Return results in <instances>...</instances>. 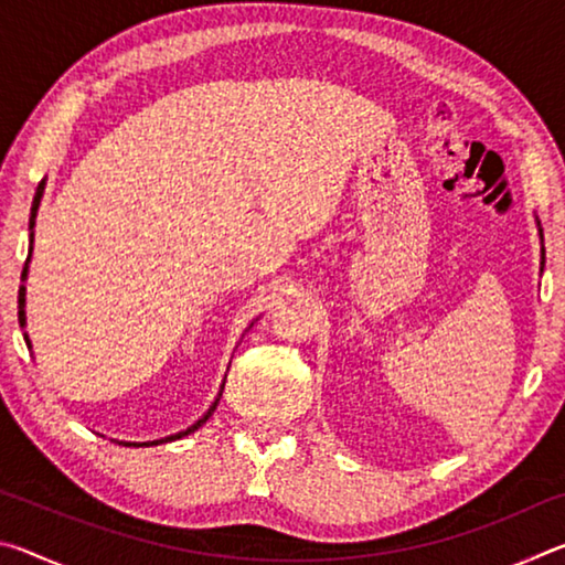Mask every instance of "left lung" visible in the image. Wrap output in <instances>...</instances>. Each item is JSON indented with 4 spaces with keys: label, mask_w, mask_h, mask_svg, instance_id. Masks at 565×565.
I'll use <instances>...</instances> for the list:
<instances>
[{
    "label": "left lung",
    "mask_w": 565,
    "mask_h": 565,
    "mask_svg": "<svg viewBox=\"0 0 565 565\" xmlns=\"http://www.w3.org/2000/svg\"><path fill=\"white\" fill-rule=\"evenodd\" d=\"M535 224H539V236H541V244H543V228H541L539 218H535ZM543 264H546V252H543V246H541V271H543Z\"/></svg>",
    "instance_id": "8db88e82"
}]
</instances>
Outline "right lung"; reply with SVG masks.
<instances>
[{"label": "right lung", "instance_id": "add662e5", "mask_svg": "<svg viewBox=\"0 0 565 565\" xmlns=\"http://www.w3.org/2000/svg\"><path fill=\"white\" fill-rule=\"evenodd\" d=\"M44 186H46V179H42L40 181V186H36V194H34V202H32V216H30V256H26V262H24V269H22V281H26V274H30V259H32V244H34V224H36V212H40V204H42V196H44ZM24 306H26V286L22 284L19 286V327H26V311H24ZM254 323V321H252ZM24 341H26V347L32 349V341H30V337H26L24 333ZM222 391H224V384H222V388H218V394H216V398H214V404L206 408V414L199 418V420H194V424H191L189 428H184V431H179V434H171V436H164V438H157V441H117V438H111V441H117V444H124V446H134V448H139V446H159V444H169V441H177V438H184V436H189V434H194L196 428H202L209 418H212V414L216 411V406H218V398H222Z\"/></svg>", "mask_w": 565, "mask_h": 565}]
</instances>
